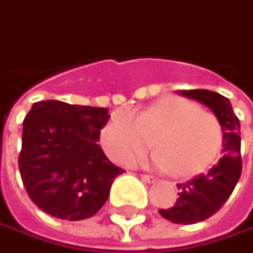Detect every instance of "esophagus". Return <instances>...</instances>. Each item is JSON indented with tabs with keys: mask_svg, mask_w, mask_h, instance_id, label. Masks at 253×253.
I'll list each match as a JSON object with an SVG mask.
<instances>
[{
	"mask_svg": "<svg viewBox=\"0 0 253 253\" xmlns=\"http://www.w3.org/2000/svg\"><path fill=\"white\" fill-rule=\"evenodd\" d=\"M140 179H142V181H145V182H155V181H156V178H155V176H152V175H146V173H142V175H140Z\"/></svg>",
	"mask_w": 253,
	"mask_h": 253,
	"instance_id": "esophagus-1",
	"label": "esophagus"
}]
</instances>
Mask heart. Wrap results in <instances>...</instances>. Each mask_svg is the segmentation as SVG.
Masks as SVG:
<instances>
[{"mask_svg":"<svg viewBox=\"0 0 253 253\" xmlns=\"http://www.w3.org/2000/svg\"><path fill=\"white\" fill-rule=\"evenodd\" d=\"M152 162L161 171L194 176L209 169L223 146L217 117L191 100L168 95L145 108L114 111L101 130L107 155L123 165L140 159L152 145Z\"/></svg>","mask_w":253,"mask_h":253,"instance_id":"1","label":"heart"}]
</instances>
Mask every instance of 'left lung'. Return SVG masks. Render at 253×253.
<instances>
[{"mask_svg":"<svg viewBox=\"0 0 253 253\" xmlns=\"http://www.w3.org/2000/svg\"><path fill=\"white\" fill-rule=\"evenodd\" d=\"M181 95L207 105L223 127V156L209 172L178 184L179 198L171 209L159 214L176 224H193L211 217L233 193L242 173L241 125L230 101L209 89H184Z\"/></svg>","mask_w":253,"mask_h":253,"instance_id":"8db88e82","label":"left lung"}]
</instances>
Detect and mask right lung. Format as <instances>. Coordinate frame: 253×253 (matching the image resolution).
Instances as JSON below:
<instances>
[{"label":"right lung","mask_w":253,"mask_h":253,"mask_svg":"<svg viewBox=\"0 0 253 253\" xmlns=\"http://www.w3.org/2000/svg\"><path fill=\"white\" fill-rule=\"evenodd\" d=\"M110 119L103 107L39 101L23 122L18 168L36 206L62 220L92 217L125 171L104 155L100 133Z\"/></svg>","instance_id":"add662e5"}]
</instances>
